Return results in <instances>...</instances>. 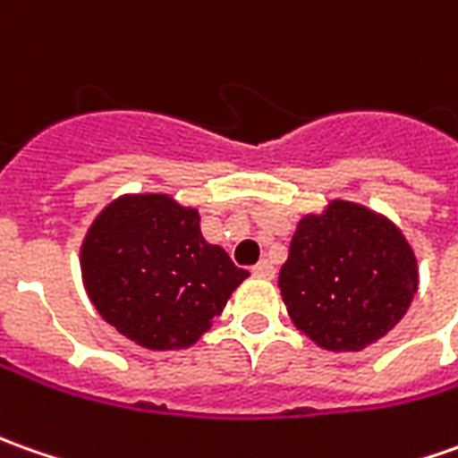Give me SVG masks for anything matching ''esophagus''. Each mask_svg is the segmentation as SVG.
Returning <instances> with one entry per match:
<instances>
[{"mask_svg":"<svg viewBox=\"0 0 458 458\" xmlns=\"http://www.w3.org/2000/svg\"><path fill=\"white\" fill-rule=\"evenodd\" d=\"M253 276L259 278H274L276 276V268H274V263L271 260H259L256 266H253Z\"/></svg>","mask_w":458,"mask_h":458,"instance_id":"obj_1","label":"esophagus"}]
</instances>
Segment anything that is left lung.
<instances>
[{
    "label": "left lung",
    "mask_w": 458,
    "mask_h": 458,
    "mask_svg": "<svg viewBox=\"0 0 458 458\" xmlns=\"http://www.w3.org/2000/svg\"><path fill=\"white\" fill-rule=\"evenodd\" d=\"M278 289L289 317L332 352H360L401 322L418 289V263L387 217L335 199L299 220Z\"/></svg>",
    "instance_id": "obj_1"
}]
</instances>
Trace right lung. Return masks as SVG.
I'll list each match as a JSON object with an SVG mask.
<instances>
[{
	"instance_id": "1",
	"label": "right lung",
	"mask_w": 458,
	"mask_h": 458,
	"mask_svg": "<svg viewBox=\"0 0 458 458\" xmlns=\"http://www.w3.org/2000/svg\"><path fill=\"white\" fill-rule=\"evenodd\" d=\"M81 271L103 319L147 350L195 344L248 276L169 195L114 199L88 230Z\"/></svg>"
}]
</instances>
